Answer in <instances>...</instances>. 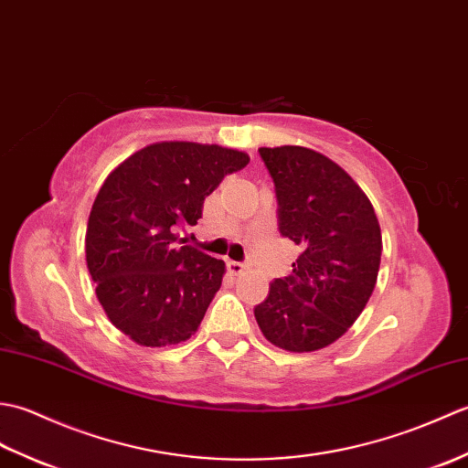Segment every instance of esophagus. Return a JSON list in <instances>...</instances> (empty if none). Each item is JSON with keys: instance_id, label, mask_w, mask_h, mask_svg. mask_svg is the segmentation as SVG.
Instances as JSON below:
<instances>
[{"instance_id": "esophagus-1", "label": "esophagus", "mask_w": 468, "mask_h": 468, "mask_svg": "<svg viewBox=\"0 0 468 468\" xmlns=\"http://www.w3.org/2000/svg\"><path fill=\"white\" fill-rule=\"evenodd\" d=\"M227 270L231 275H241L243 270H245V265L239 263V261H227Z\"/></svg>"}]
</instances>
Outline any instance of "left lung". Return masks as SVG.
<instances>
[{"label": "left lung", "instance_id": "left-lung-1", "mask_svg": "<svg viewBox=\"0 0 468 468\" xmlns=\"http://www.w3.org/2000/svg\"><path fill=\"white\" fill-rule=\"evenodd\" d=\"M275 183L280 233L302 247L292 275L270 285L255 320L287 352H315L342 337L374 292L382 231L370 198L340 165L312 148L261 146Z\"/></svg>", "mask_w": 468, "mask_h": 468}]
</instances>
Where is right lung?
Instances as JSON below:
<instances>
[{
	"label": "right lung",
	"instance_id": "obj_1",
	"mask_svg": "<svg viewBox=\"0 0 468 468\" xmlns=\"http://www.w3.org/2000/svg\"><path fill=\"white\" fill-rule=\"evenodd\" d=\"M250 154L221 144L153 143L106 176L86 229V263L96 297L138 346L186 342L221 287L225 263L176 247L183 225H197L205 197Z\"/></svg>",
	"mask_w": 468,
	"mask_h": 468
}]
</instances>
